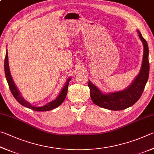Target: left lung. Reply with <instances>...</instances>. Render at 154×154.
Segmentation results:
<instances>
[{"instance_id":"obj_1","label":"left lung","mask_w":154,"mask_h":154,"mask_svg":"<svg viewBox=\"0 0 154 154\" xmlns=\"http://www.w3.org/2000/svg\"><path fill=\"white\" fill-rule=\"evenodd\" d=\"M139 38L143 45V55L140 72L133 82L125 90L116 92L103 93L101 90L88 81L91 98L94 103L103 108L114 111H118L128 108L136 103L141 97L149 74V48L148 45L141 32L137 30Z\"/></svg>"}]
</instances>
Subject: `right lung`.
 Segmentation results:
<instances>
[{
    "instance_id": "1",
    "label": "right lung",
    "mask_w": 154,
    "mask_h": 154,
    "mask_svg": "<svg viewBox=\"0 0 154 154\" xmlns=\"http://www.w3.org/2000/svg\"><path fill=\"white\" fill-rule=\"evenodd\" d=\"M5 76H6V79L8 82V85H9V87L11 90V92L12 95H13V97H14L16 100H17L21 105H22L23 106H25L29 109L35 110V111H38V112L49 111V110H52L60 106V105L63 103V101L65 100V99H66V97L67 93V88H68L69 82L71 80V79H72V78H69V79H67L66 83H65L63 88H62L60 93H59V95H58L57 97L55 99V100L49 102V103H47L43 106L37 107V106H32V105L29 103L28 101H27L26 99L23 97L22 95H21V93L17 89V87H16L15 82L12 79L11 74L10 73L9 61H8L7 49L6 50V55H5Z\"/></svg>"
}]
</instances>
